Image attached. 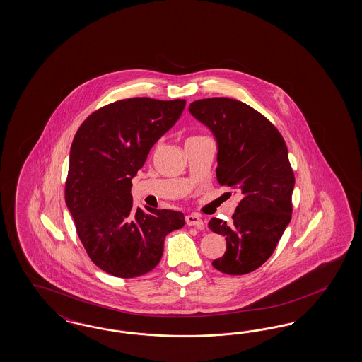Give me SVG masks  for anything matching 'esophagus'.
I'll use <instances>...</instances> for the list:
<instances>
[{"label":"esophagus","instance_id":"1","mask_svg":"<svg viewBox=\"0 0 362 362\" xmlns=\"http://www.w3.org/2000/svg\"><path fill=\"white\" fill-rule=\"evenodd\" d=\"M186 223L188 226H191V227H197L199 230H202L203 227H204V223H203V220L202 218L197 215V214H191V215H187L186 216Z\"/></svg>","mask_w":362,"mask_h":362}]
</instances>
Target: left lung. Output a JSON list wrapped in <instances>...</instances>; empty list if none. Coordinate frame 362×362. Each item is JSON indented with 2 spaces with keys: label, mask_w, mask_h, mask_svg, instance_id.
<instances>
[{
  "label": "left lung",
  "mask_w": 362,
  "mask_h": 362,
  "mask_svg": "<svg viewBox=\"0 0 362 362\" xmlns=\"http://www.w3.org/2000/svg\"><path fill=\"white\" fill-rule=\"evenodd\" d=\"M188 110L216 139L219 185L241 195L232 223L209 220V230L227 241L212 265L223 274H250L269 259L292 218L295 175L286 144L271 122L240 100L199 99Z\"/></svg>",
  "instance_id": "1"
}]
</instances>
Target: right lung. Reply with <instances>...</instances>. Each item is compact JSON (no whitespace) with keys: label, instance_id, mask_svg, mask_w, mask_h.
Here are the masks:
<instances>
[{"label":"right lung","instance_id":"right-lung-1","mask_svg":"<svg viewBox=\"0 0 362 362\" xmlns=\"http://www.w3.org/2000/svg\"><path fill=\"white\" fill-rule=\"evenodd\" d=\"M185 99H122L88 115L70 148L66 206L91 262L115 277L153 271L167 233L185 226L173 209L132 207V177L180 118Z\"/></svg>","mask_w":362,"mask_h":362}]
</instances>
